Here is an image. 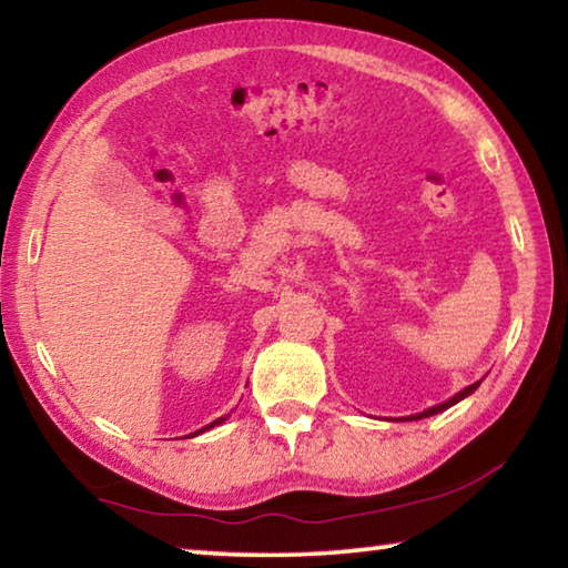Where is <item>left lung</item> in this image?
Instances as JSON below:
<instances>
[{
  "label": "left lung",
  "instance_id": "obj_1",
  "mask_svg": "<svg viewBox=\"0 0 568 568\" xmlns=\"http://www.w3.org/2000/svg\"><path fill=\"white\" fill-rule=\"evenodd\" d=\"M480 386V381H476V383H470L468 388H464L460 393H456L454 398H448L446 403H438V406H434V408H428V410H423V413H416V416H408L406 420H420V418H428V416H436V413H440V410H446V408H450V406H456L458 400H464L466 396H470V393H474L476 388Z\"/></svg>",
  "mask_w": 568,
  "mask_h": 568
}]
</instances>
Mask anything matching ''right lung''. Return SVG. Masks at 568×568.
<instances>
[{
	"label": "right lung",
	"mask_w": 568,
	"mask_h": 568,
	"mask_svg": "<svg viewBox=\"0 0 568 568\" xmlns=\"http://www.w3.org/2000/svg\"><path fill=\"white\" fill-rule=\"evenodd\" d=\"M225 418H217V420H213V423H210V426H205V428H200V430H195V434H192V436H197V434H205V430L207 428H213V426H220V423H223Z\"/></svg>",
	"instance_id": "1"
}]
</instances>
